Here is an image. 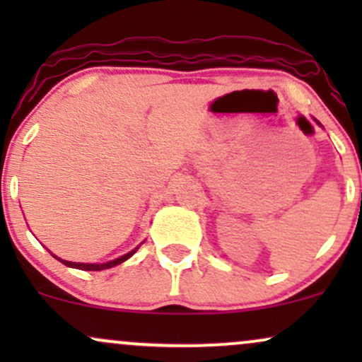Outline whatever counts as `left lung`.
<instances>
[{
    "label": "left lung",
    "mask_w": 362,
    "mask_h": 362,
    "mask_svg": "<svg viewBox=\"0 0 362 362\" xmlns=\"http://www.w3.org/2000/svg\"><path fill=\"white\" fill-rule=\"evenodd\" d=\"M317 124H318V126H320V127H322V124H320V122H318V120H317Z\"/></svg>",
    "instance_id": "8db88e82"
}]
</instances>
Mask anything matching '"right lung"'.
I'll return each instance as SVG.
<instances>
[{"instance_id": "add662e5", "label": "right lung", "mask_w": 362, "mask_h": 362, "mask_svg": "<svg viewBox=\"0 0 362 362\" xmlns=\"http://www.w3.org/2000/svg\"><path fill=\"white\" fill-rule=\"evenodd\" d=\"M139 247H141V245H138V247H136L134 250L127 252L126 255L119 257V259H114V260H110V262H103V264H83V262H69V260H62V259H59V257L54 255V253H51V255L54 257V259H57L59 262H62V264H64V265H68V267L80 269V271H105V269L115 267V265L122 264V262H126L127 259H131V257L134 255L136 252H138Z\"/></svg>"}]
</instances>
